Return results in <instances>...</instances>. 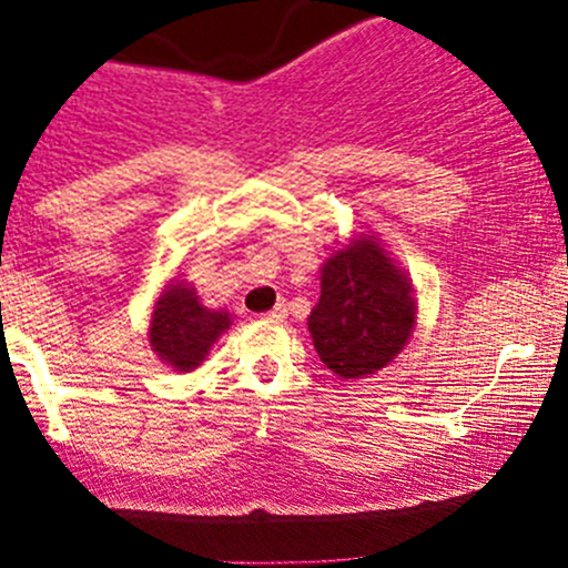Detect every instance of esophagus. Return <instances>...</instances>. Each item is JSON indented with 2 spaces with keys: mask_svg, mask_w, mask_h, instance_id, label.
Wrapping results in <instances>:
<instances>
[{
  "mask_svg": "<svg viewBox=\"0 0 568 568\" xmlns=\"http://www.w3.org/2000/svg\"><path fill=\"white\" fill-rule=\"evenodd\" d=\"M268 321H285L288 318V307H285V302H280V305H274L272 311L266 313Z\"/></svg>",
  "mask_w": 568,
  "mask_h": 568,
  "instance_id": "obj_1",
  "label": "esophagus"
}]
</instances>
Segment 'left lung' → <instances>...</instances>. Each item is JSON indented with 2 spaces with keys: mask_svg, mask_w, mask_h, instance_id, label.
Returning a JSON list of instances; mask_svg holds the SVG:
<instances>
[{
  "mask_svg": "<svg viewBox=\"0 0 568 568\" xmlns=\"http://www.w3.org/2000/svg\"><path fill=\"white\" fill-rule=\"evenodd\" d=\"M417 296L382 239L359 233L321 266L318 305L307 316L321 363L341 379L379 374L409 343Z\"/></svg>",
  "mask_w": 568,
  "mask_h": 568,
  "instance_id": "left-lung-1",
  "label": "left lung"
}]
</instances>
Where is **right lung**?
<instances>
[{
	"instance_id": "add662e5",
	"label": "right lung",
	"mask_w": 568,
	"mask_h": 568,
	"mask_svg": "<svg viewBox=\"0 0 568 568\" xmlns=\"http://www.w3.org/2000/svg\"><path fill=\"white\" fill-rule=\"evenodd\" d=\"M231 313L225 307L211 311L200 302L197 288L186 280L173 277L156 296L148 321V343L151 352L164 365L189 374L209 357L211 346L231 329Z\"/></svg>"
}]
</instances>
